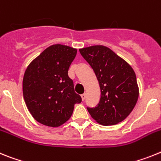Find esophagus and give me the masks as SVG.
I'll return each mask as SVG.
<instances>
[{
  "instance_id": "34e87169",
  "label": "esophagus",
  "mask_w": 161,
  "mask_h": 161,
  "mask_svg": "<svg viewBox=\"0 0 161 161\" xmlns=\"http://www.w3.org/2000/svg\"><path fill=\"white\" fill-rule=\"evenodd\" d=\"M81 97H82V100H84L86 99V93H83V94L81 95Z\"/></svg>"
}]
</instances>
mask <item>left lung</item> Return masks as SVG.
Listing matches in <instances>:
<instances>
[{"label": "left lung", "mask_w": 161, "mask_h": 161, "mask_svg": "<svg viewBox=\"0 0 161 161\" xmlns=\"http://www.w3.org/2000/svg\"><path fill=\"white\" fill-rule=\"evenodd\" d=\"M79 52L94 70L101 92L99 104L86 107L87 111L101 125L121 122L130 114L139 97L135 71L105 46H91Z\"/></svg>", "instance_id": "left-lung-1"}]
</instances>
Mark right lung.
<instances>
[{"mask_svg":"<svg viewBox=\"0 0 161 161\" xmlns=\"http://www.w3.org/2000/svg\"><path fill=\"white\" fill-rule=\"evenodd\" d=\"M77 49L55 44L46 48L25 71L22 92L32 117L47 126L57 127L69 119L82 98L68 76Z\"/></svg>","mask_w":161,"mask_h":161,"instance_id":"right-lung-1","label":"right lung"}]
</instances>
